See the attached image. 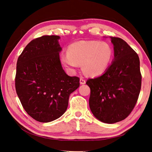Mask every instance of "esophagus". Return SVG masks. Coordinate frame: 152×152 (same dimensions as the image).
<instances>
[{
    "mask_svg": "<svg viewBox=\"0 0 152 152\" xmlns=\"http://www.w3.org/2000/svg\"><path fill=\"white\" fill-rule=\"evenodd\" d=\"M86 80L83 79V78H80V84H86Z\"/></svg>",
    "mask_w": 152,
    "mask_h": 152,
    "instance_id": "obj_1",
    "label": "esophagus"
}]
</instances>
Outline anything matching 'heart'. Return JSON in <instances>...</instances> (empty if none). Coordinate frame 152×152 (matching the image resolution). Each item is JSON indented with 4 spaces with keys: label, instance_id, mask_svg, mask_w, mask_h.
<instances>
[{
    "label": "heart",
    "instance_id": "1",
    "mask_svg": "<svg viewBox=\"0 0 152 152\" xmlns=\"http://www.w3.org/2000/svg\"><path fill=\"white\" fill-rule=\"evenodd\" d=\"M113 56L112 49L105 42L80 41L72 44L68 52L63 53L61 61L68 70L74 71L82 64L86 74L97 76L108 67Z\"/></svg>",
    "mask_w": 152,
    "mask_h": 152
}]
</instances>
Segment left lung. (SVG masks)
I'll list each match as a JSON object with an SVG mask.
<instances>
[{
    "mask_svg": "<svg viewBox=\"0 0 152 152\" xmlns=\"http://www.w3.org/2000/svg\"><path fill=\"white\" fill-rule=\"evenodd\" d=\"M114 59L102 75L89 79V107L104 123L113 124L129 115L139 97L141 87L140 59L126 41L110 37Z\"/></svg>",
    "mask_w": 152,
    "mask_h": 152,
    "instance_id": "8db88e82",
    "label": "left lung"
}]
</instances>
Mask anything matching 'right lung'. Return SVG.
<instances>
[{"instance_id":"add662e5","label":"right lung","mask_w":152,"mask_h":152,"mask_svg":"<svg viewBox=\"0 0 152 152\" xmlns=\"http://www.w3.org/2000/svg\"><path fill=\"white\" fill-rule=\"evenodd\" d=\"M58 39L44 35L32 40L17 61L16 93L26 112L40 122L60 117L69 96L80 86L79 77L68 76L61 66Z\"/></svg>"}]
</instances>
